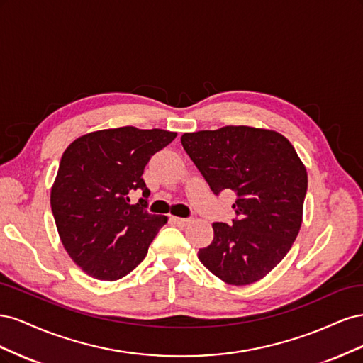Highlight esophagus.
Listing matches in <instances>:
<instances>
[{"instance_id":"obj_1","label":"esophagus","mask_w":363,"mask_h":363,"mask_svg":"<svg viewBox=\"0 0 363 363\" xmlns=\"http://www.w3.org/2000/svg\"><path fill=\"white\" fill-rule=\"evenodd\" d=\"M172 221L177 224L179 227H186L192 223V219H188V218H177V216H172Z\"/></svg>"}]
</instances>
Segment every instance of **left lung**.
<instances>
[{
	"instance_id": "left-lung-1",
	"label": "left lung",
	"mask_w": 363,
	"mask_h": 363,
	"mask_svg": "<svg viewBox=\"0 0 363 363\" xmlns=\"http://www.w3.org/2000/svg\"><path fill=\"white\" fill-rule=\"evenodd\" d=\"M182 145L218 195L235 191L232 225L213 223L203 265L235 286L256 283L288 255L303 223L307 171L291 142L274 130L227 125L184 133Z\"/></svg>"
}]
</instances>
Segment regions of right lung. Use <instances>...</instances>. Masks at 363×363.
Instances as JSON below:
<instances>
[{"label":"right lung","instance_id":"obj_1","mask_svg":"<svg viewBox=\"0 0 363 363\" xmlns=\"http://www.w3.org/2000/svg\"><path fill=\"white\" fill-rule=\"evenodd\" d=\"M177 133L119 127L77 138L65 150L51 188V211L62 244L87 276L115 281L145 259L168 216L130 204L128 194L150 195L142 174L151 156Z\"/></svg>","mask_w":363,"mask_h":363}]
</instances>
